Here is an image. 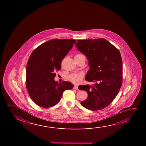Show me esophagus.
I'll list each match as a JSON object with an SVG mask.
<instances>
[{"mask_svg":"<svg viewBox=\"0 0 146 146\" xmlns=\"http://www.w3.org/2000/svg\"><path fill=\"white\" fill-rule=\"evenodd\" d=\"M74 89H76V90H78V86L77 85H74Z\"/></svg>","mask_w":146,"mask_h":146,"instance_id":"34e87169","label":"esophagus"}]
</instances>
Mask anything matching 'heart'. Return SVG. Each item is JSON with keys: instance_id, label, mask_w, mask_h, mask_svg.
Segmentation results:
<instances>
[{"instance_id": "obj_1", "label": "heart", "mask_w": 146, "mask_h": 146, "mask_svg": "<svg viewBox=\"0 0 146 146\" xmlns=\"http://www.w3.org/2000/svg\"><path fill=\"white\" fill-rule=\"evenodd\" d=\"M81 56H84V55L80 54H77L75 56V57H79ZM84 74L82 72L75 73L71 74L69 76V79L74 84H78L82 81V80L84 78Z\"/></svg>"}]
</instances>
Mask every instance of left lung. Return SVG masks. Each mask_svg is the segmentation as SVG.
Returning a JSON list of instances; mask_svg holds the SVG:
<instances>
[{
    "label": "left lung",
    "instance_id": "8db88e82",
    "mask_svg": "<svg viewBox=\"0 0 146 146\" xmlns=\"http://www.w3.org/2000/svg\"><path fill=\"white\" fill-rule=\"evenodd\" d=\"M77 49L88 59L90 69L86 80L95 84L79 86L86 91V100L80 102L89 110H100L115 99L122 86L123 65L119 50L104 38L78 40Z\"/></svg>",
    "mask_w": 146,
    "mask_h": 146
}]
</instances>
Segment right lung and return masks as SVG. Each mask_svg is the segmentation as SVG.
I'll return each instance as SVG.
<instances>
[{"instance_id":"add662e5","label":"right lung","mask_w":146,"mask_h":146,"mask_svg":"<svg viewBox=\"0 0 146 146\" xmlns=\"http://www.w3.org/2000/svg\"><path fill=\"white\" fill-rule=\"evenodd\" d=\"M76 41L54 38L43 43L31 53L27 64L26 86L36 105L44 108L54 106L65 90L73 88L69 81H55L54 72L61 69L62 60Z\"/></svg>"}]
</instances>
